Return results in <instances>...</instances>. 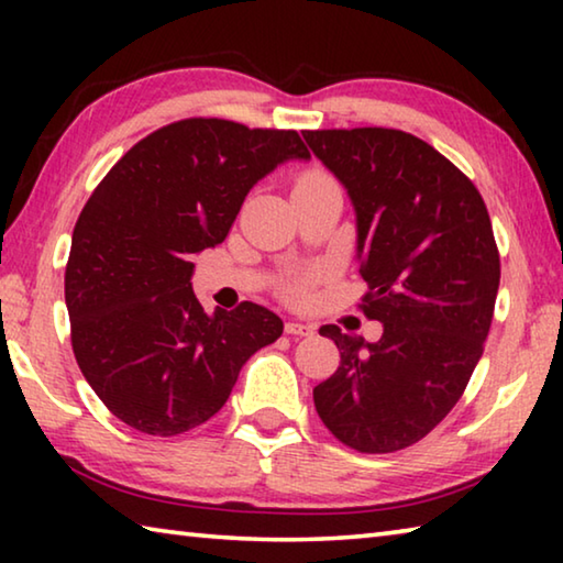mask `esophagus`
<instances>
[{
	"label": "esophagus",
	"instance_id": "obj_1",
	"mask_svg": "<svg viewBox=\"0 0 563 563\" xmlns=\"http://www.w3.org/2000/svg\"><path fill=\"white\" fill-rule=\"evenodd\" d=\"M285 332H288V335H295V338H310L316 330H312V325H305V322L290 320V322H285Z\"/></svg>",
	"mask_w": 563,
	"mask_h": 563
}]
</instances>
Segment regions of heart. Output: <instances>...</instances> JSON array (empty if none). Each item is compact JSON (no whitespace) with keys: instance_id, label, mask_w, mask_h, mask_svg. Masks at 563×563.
Here are the masks:
<instances>
[{"instance_id":"b5f03b06","label":"heart","mask_w":563,"mask_h":563,"mask_svg":"<svg viewBox=\"0 0 563 563\" xmlns=\"http://www.w3.org/2000/svg\"><path fill=\"white\" fill-rule=\"evenodd\" d=\"M302 180H325V176H320V174H308L305 176ZM300 180V184H302ZM305 292V288H302V283H298V285H290V295H295V298H298V295H302Z\"/></svg>"}]
</instances>
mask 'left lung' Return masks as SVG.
Segmentation results:
<instances>
[{
  "label": "left lung",
  "mask_w": 563,
  "mask_h": 563,
  "mask_svg": "<svg viewBox=\"0 0 563 563\" xmlns=\"http://www.w3.org/2000/svg\"><path fill=\"white\" fill-rule=\"evenodd\" d=\"M355 211L367 342L320 328L340 367L312 389L328 430L357 452H397L430 434L462 397L489 335L499 253L479 190L412 133L305 131Z\"/></svg>",
  "instance_id": "left-lung-1"
}]
</instances>
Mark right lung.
Listing matches in <instances>:
<instances>
[{
	"mask_svg": "<svg viewBox=\"0 0 563 563\" xmlns=\"http://www.w3.org/2000/svg\"><path fill=\"white\" fill-rule=\"evenodd\" d=\"M308 158L295 131L186 119L139 141L93 190L71 235L66 310L76 362L123 424L158 437L203 424L283 335L258 302L208 316L190 278L251 188Z\"/></svg>",
	"mask_w": 563,
	"mask_h": 563,
	"instance_id": "1",
	"label": "right lung"
}]
</instances>
